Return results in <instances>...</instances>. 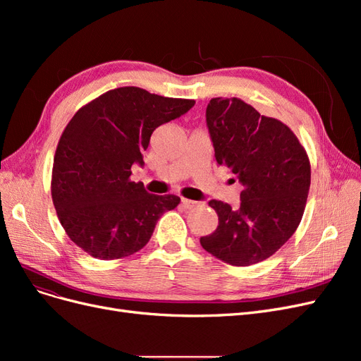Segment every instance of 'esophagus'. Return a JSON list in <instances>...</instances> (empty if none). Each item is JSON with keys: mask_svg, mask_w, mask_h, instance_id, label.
Masks as SVG:
<instances>
[{"mask_svg": "<svg viewBox=\"0 0 361 361\" xmlns=\"http://www.w3.org/2000/svg\"><path fill=\"white\" fill-rule=\"evenodd\" d=\"M182 206L185 207V209H192V207H195L197 206L199 203L197 202H194V200H188V199H182Z\"/></svg>", "mask_w": 361, "mask_h": 361, "instance_id": "1", "label": "esophagus"}]
</instances>
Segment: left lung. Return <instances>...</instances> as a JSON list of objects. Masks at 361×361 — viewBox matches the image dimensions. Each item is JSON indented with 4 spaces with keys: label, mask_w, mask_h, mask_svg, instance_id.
Here are the masks:
<instances>
[{
    "label": "left lung",
    "mask_w": 361,
    "mask_h": 361,
    "mask_svg": "<svg viewBox=\"0 0 361 361\" xmlns=\"http://www.w3.org/2000/svg\"><path fill=\"white\" fill-rule=\"evenodd\" d=\"M206 125L216 162L235 174L243 191L239 207L209 202L218 226L200 244L233 267L257 264L297 231L310 188L309 157L285 123L238 97L211 99Z\"/></svg>",
    "instance_id": "1"
}]
</instances>
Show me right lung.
<instances>
[{"label":"right lung","instance_id":"obj_1","mask_svg":"<svg viewBox=\"0 0 361 361\" xmlns=\"http://www.w3.org/2000/svg\"><path fill=\"white\" fill-rule=\"evenodd\" d=\"M195 101L120 87L80 108L54 157L51 194L72 241L92 257L122 259L143 248L161 215L180 202L155 195L129 178L154 130L190 111Z\"/></svg>","mask_w":361,"mask_h":361}]
</instances>
